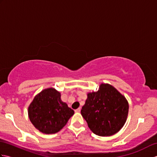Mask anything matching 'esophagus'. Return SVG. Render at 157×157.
Returning <instances> with one entry per match:
<instances>
[{
  "label": "esophagus",
  "instance_id": "1",
  "mask_svg": "<svg viewBox=\"0 0 157 157\" xmlns=\"http://www.w3.org/2000/svg\"><path fill=\"white\" fill-rule=\"evenodd\" d=\"M80 111H81V108H78V109H77L75 110V113H79Z\"/></svg>",
  "mask_w": 157,
  "mask_h": 157
}]
</instances>
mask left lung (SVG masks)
I'll list each match as a JSON object with an SVG mask.
<instances>
[{
	"instance_id": "obj_1",
	"label": "left lung",
	"mask_w": 157,
	"mask_h": 157,
	"mask_svg": "<svg viewBox=\"0 0 157 157\" xmlns=\"http://www.w3.org/2000/svg\"><path fill=\"white\" fill-rule=\"evenodd\" d=\"M129 105L125 98L109 84L88 94L81 113L91 131L100 136L116 134L126 121Z\"/></svg>"
}]
</instances>
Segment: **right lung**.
<instances>
[{
    "label": "right lung",
    "instance_id": "right-lung-1",
    "mask_svg": "<svg viewBox=\"0 0 157 157\" xmlns=\"http://www.w3.org/2000/svg\"><path fill=\"white\" fill-rule=\"evenodd\" d=\"M29 118L39 131L46 134L58 132L74 111L61 99L54 88L44 90L36 96L28 108Z\"/></svg>",
    "mask_w": 157,
    "mask_h": 157
}]
</instances>
